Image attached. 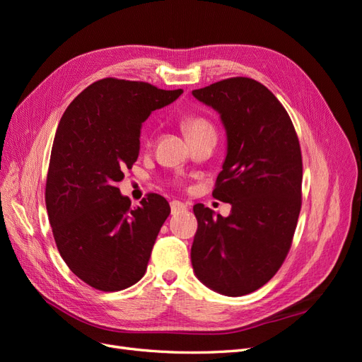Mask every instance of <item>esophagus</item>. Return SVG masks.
<instances>
[{
  "label": "esophagus",
  "mask_w": 362,
  "mask_h": 362,
  "mask_svg": "<svg viewBox=\"0 0 362 362\" xmlns=\"http://www.w3.org/2000/svg\"><path fill=\"white\" fill-rule=\"evenodd\" d=\"M184 210H187V204H184L181 201H172L170 202V211H172V214H178V213H181Z\"/></svg>",
  "instance_id": "esophagus-1"
}]
</instances>
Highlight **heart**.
<instances>
[{"instance_id":"1","label":"heart","mask_w":362,"mask_h":362,"mask_svg":"<svg viewBox=\"0 0 362 362\" xmlns=\"http://www.w3.org/2000/svg\"><path fill=\"white\" fill-rule=\"evenodd\" d=\"M182 128L185 131V134L189 136V139L199 137L206 133H216L213 124L204 116L198 115H190L185 116L182 119Z\"/></svg>"}]
</instances>
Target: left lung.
<instances>
[{
    "label": "left lung",
    "mask_w": 362,
    "mask_h": 362,
    "mask_svg": "<svg viewBox=\"0 0 362 362\" xmlns=\"http://www.w3.org/2000/svg\"><path fill=\"white\" fill-rule=\"evenodd\" d=\"M192 93L221 113L228 154L213 198L233 206L228 217L193 206L192 266L206 287L245 296L275 276L291 247L302 205L299 139L278 98L247 76Z\"/></svg>",
    "instance_id": "8db88e82"
}]
</instances>
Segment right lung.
Returning a JSON list of instances; mask_svg holds the SVG:
<instances>
[{"mask_svg": "<svg viewBox=\"0 0 362 362\" xmlns=\"http://www.w3.org/2000/svg\"><path fill=\"white\" fill-rule=\"evenodd\" d=\"M181 93L110 76L86 87L60 119L47 210L63 261L95 290H124L145 275L170 206L157 193L131 206L117 182L139 157L141 122Z\"/></svg>", "mask_w": 362, "mask_h": 362, "instance_id": "obj_1", "label": "right lung"}]
</instances>
